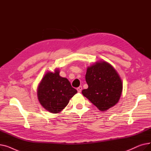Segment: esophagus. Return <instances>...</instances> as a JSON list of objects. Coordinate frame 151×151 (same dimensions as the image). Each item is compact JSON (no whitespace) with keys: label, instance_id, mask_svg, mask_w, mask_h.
Segmentation results:
<instances>
[{"label":"esophagus","instance_id":"esophagus-1","mask_svg":"<svg viewBox=\"0 0 151 151\" xmlns=\"http://www.w3.org/2000/svg\"><path fill=\"white\" fill-rule=\"evenodd\" d=\"M76 89H77V91L79 93H80L81 92V90H82V86H79Z\"/></svg>","mask_w":151,"mask_h":151}]
</instances>
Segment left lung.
<instances>
[{
  "instance_id": "8db88e82",
  "label": "left lung",
  "mask_w": 151,
  "mask_h": 151,
  "mask_svg": "<svg viewBox=\"0 0 151 151\" xmlns=\"http://www.w3.org/2000/svg\"><path fill=\"white\" fill-rule=\"evenodd\" d=\"M86 81L88 88L82 91L83 96L104 111L119 100L122 83L116 70L105 61L94 63L87 69Z\"/></svg>"
}]
</instances>
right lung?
I'll return each instance as SVG.
<instances>
[{
	"mask_svg": "<svg viewBox=\"0 0 151 151\" xmlns=\"http://www.w3.org/2000/svg\"><path fill=\"white\" fill-rule=\"evenodd\" d=\"M77 91L69 81L59 75V70L49 71L43 78L37 91L40 104L50 113H58L68 104Z\"/></svg>",
	"mask_w": 151,
	"mask_h": 151,
	"instance_id": "obj_1",
	"label": "right lung"
}]
</instances>
